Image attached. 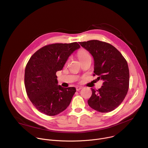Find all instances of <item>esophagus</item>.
I'll use <instances>...</instances> for the list:
<instances>
[{"mask_svg":"<svg viewBox=\"0 0 148 148\" xmlns=\"http://www.w3.org/2000/svg\"><path fill=\"white\" fill-rule=\"evenodd\" d=\"M82 87H80V86H77V87H76V90L77 91H79V90H81L82 89Z\"/></svg>","mask_w":148,"mask_h":148,"instance_id":"obj_1","label":"esophagus"}]
</instances>
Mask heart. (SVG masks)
<instances>
[{
	"label": "heart",
	"instance_id": "b5f03b06",
	"mask_svg": "<svg viewBox=\"0 0 148 148\" xmlns=\"http://www.w3.org/2000/svg\"><path fill=\"white\" fill-rule=\"evenodd\" d=\"M77 56L80 60L88 57H91L88 51H87L85 50H81L80 51H79L77 54Z\"/></svg>",
	"mask_w": 148,
	"mask_h": 148
}]
</instances>
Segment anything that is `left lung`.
<instances>
[{
    "instance_id": "obj_1",
    "label": "left lung",
    "mask_w": 148,
    "mask_h": 148,
    "mask_svg": "<svg viewBox=\"0 0 148 148\" xmlns=\"http://www.w3.org/2000/svg\"><path fill=\"white\" fill-rule=\"evenodd\" d=\"M79 43L94 57V75H98L97 79L103 81L98 90L91 88L89 106L100 112H111L122 102L128 91L127 61L115 47L106 42L92 40Z\"/></svg>"
}]
</instances>
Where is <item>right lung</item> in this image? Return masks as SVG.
Returning <instances> with one entry per match:
<instances>
[{"label": "right lung", "instance_id": "1", "mask_svg": "<svg viewBox=\"0 0 148 148\" xmlns=\"http://www.w3.org/2000/svg\"><path fill=\"white\" fill-rule=\"evenodd\" d=\"M79 47L77 42L48 45L38 50L29 59L25 73L26 91L40 112L54 116L70 105L76 90L58 86L56 72L62 70L69 56Z\"/></svg>", "mask_w": 148, "mask_h": 148}]
</instances>
